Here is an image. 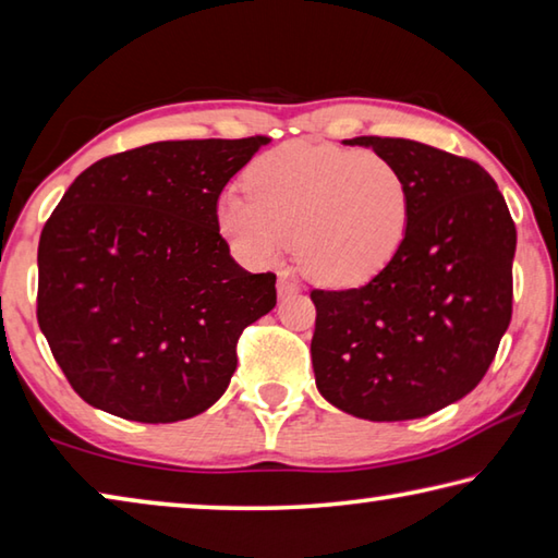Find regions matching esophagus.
Returning <instances> with one entry per match:
<instances>
[{"instance_id": "obj_1", "label": "esophagus", "mask_w": 558, "mask_h": 558, "mask_svg": "<svg viewBox=\"0 0 558 558\" xmlns=\"http://www.w3.org/2000/svg\"><path fill=\"white\" fill-rule=\"evenodd\" d=\"M277 291H279V296H281V299L294 296V294H299V281H296V279H291L289 274H281V277H279V284H277Z\"/></svg>"}]
</instances>
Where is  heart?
Segmentation results:
<instances>
[{
    "label": "heart",
    "instance_id": "obj_1",
    "mask_svg": "<svg viewBox=\"0 0 558 558\" xmlns=\"http://www.w3.org/2000/svg\"><path fill=\"white\" fill-rule=\"evenodd\" d=\"M247 193L225 191L218 228L247 264H274L291 244L308 279L357 287L392 262L412 222L404 173L377 151L287 142L254 159Z\"/></svg>",
    "mask_w": 558,
    "mask_h": 558
}]
</instances>
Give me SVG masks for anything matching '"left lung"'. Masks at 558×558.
Here are the masks:
<instances>
[{"mask_svg":"<svg viewBox=\"0 0 558 558\" xmlns=\"http://www.w3.org/2000/svg\"><path fill=\"white\" fill-rule=\"evenodd\" d=\"M404 173L412 222L365 287L311 291L316 387L369 422H404L473 392L512 318L517 230L481 163L434 146L355 136Z\"/></svg>","mask_w":558,"mask_h":558,"instance_id":"obj_1","label":"left lung"}]
</instances>
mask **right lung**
<instances>
[{"label":"right lung","instance_id":"obj_1","mask_svg":"<svg viewBox=\"0 0 558 558\" xmlns=\"http://www.w3.org/2000/svg\"><path fill=\"white\" fill-rule=\"evenodd\" d=\"M267 136L154 142L85 169L38 240L36 318L77 397L142 424L222 397L277 274L230 257L218 198Z\"/></svg>","mask_w":558,"mask_h":558}]
</instances>
